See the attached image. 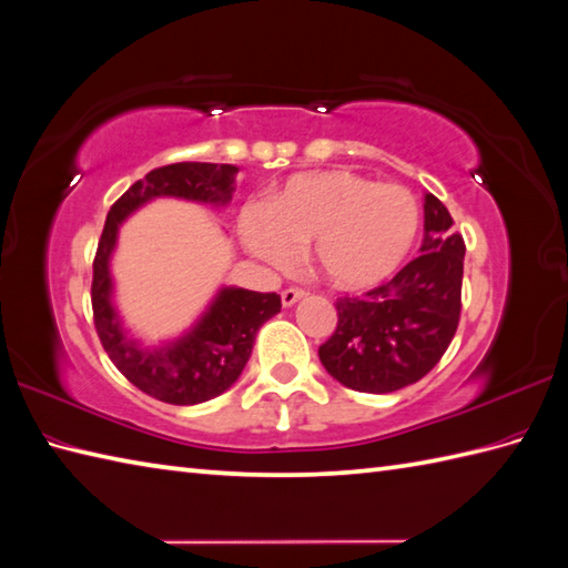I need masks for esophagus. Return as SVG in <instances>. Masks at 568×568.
<instances>
[{"instance_id": "1", "label": "esophagus", "mask_w": 568, "mask_h": 568, "mask_svg": "<svg viewBox=\"0 0 568 568\" xmlns=\"http://www.w3.org/2000/svg\"><path fill=\"white\" fill-rule=\"evenodd\" d=\"M281 297H283V305L290 307V305H295L300 297H305V290H302V287H285Z\"/></svg>"}]
</instances>
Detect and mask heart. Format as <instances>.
Returning a JSON list of instances; mask_svg holds the SVG:
<instances>
[{"instance_id": "heart-1", "label": "heart", "mask_w": 568, "mask_h": 568, "mask_svg": "<svg viewBox=\"0 0 568 568\" xmlns=\"http://www.w3.org/2000/svg\"><path fill=\"white\" fill-rule=\"evenodd\" d=\"M420 224L414 193L351 171H320L290 179L266 213H246L244 244L285 268L297 248L312 246L324 278L338 287L377 285L412 252Z\"/></svg>"}]
</instances>
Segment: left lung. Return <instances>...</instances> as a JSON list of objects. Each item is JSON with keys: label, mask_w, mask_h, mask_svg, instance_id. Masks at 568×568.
<instances>
[{"label": "left lung", "mask_w": 568, "mask_h": 568, "mask_svg": "<svg viewBox=\"0 0 568 568\" xmlns=\"http://www.w3.org/2000/svg\"><path fill=\"white\" fill-rule=\"evenodd\" d=\"M420 254L363 295L336 300L338 322L320 361L341 385L387 394L428 375L450 346L463 312L465 240L453 215L426 195Z\"/></svg>", "instance_id": "8db88e82"}]
</instances>
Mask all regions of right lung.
Here are the masks:
<instances>
[{
  "label": "right lung",
  "mask_w": 568,
  "mask_h": 568,
  "mask_svg": "<svg viewBox=\"0 0 568 568\" xmlns=\"http://www.w3.org/2000/svg\"><path fill=\"white\" fill-rule=\"evenodd\" d=\"M236 166L207 162H179L152 169L142 181H135L111 205L94 256V281H91V310L103 351L128 382L166 404H201L217 397L242 375L252 355L254 338L261 324L281 312V295L254 293V290H222L213 307L189 336L174 346L160 351H142L128 341L111 307L109 256L113 252L118 224L138 205L156 195L189 197L201 203H227L232 197Z\"/></svg>",
  "instance_id": "obj_1"
}]
</instances>
